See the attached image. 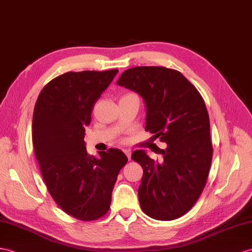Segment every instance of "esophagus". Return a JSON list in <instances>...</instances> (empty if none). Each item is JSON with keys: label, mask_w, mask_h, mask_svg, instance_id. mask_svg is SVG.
Instances as JSON below:
<instances>
[{"label": "esophagus", "mask_w": 252, "mask_h": 252, "mask_svg": "<svg viewBox=\"0 0 252 252\" xmlns=\"http://www.w3.org/2000/svg\"><path fill=\"white\" fill-rule=\"evenodd\" d=\"M124 153L126 154L127 158L130 160V158H131V152H130V150H124Z\"/></svg>", "instance_id": "obj_1"}]
</instances>
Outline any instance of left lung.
<instances>
[{
	"mask_svg": "<svg viewBox=\"0 0 252 252\" xmlns=\"http://www.w3.org/2000/svg\"><path fill=\"white\" fill-rule=\"evenodd\" d=\"M116 84L137 93L145 105V129L167 143L162 160L144 150L131 155L143 176L138 189L142 211L157 220H173L191 208L206 184L213 147L204 100L180 71L160 66L132 67Z\"/></svg>",
	"mask_w": 252,
	"mask_h": 252,
	"instance_id": "8db88e82",
	"label": "left lung"
}]
</instances>
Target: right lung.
Segmentation results:
<instances>
[{"mask_svg": "<svg viewBox=\"0 0 252 252\" xmlns=\"http://www.w3.org/2000/svg\"><path fill=\"white\" fill-rule=\"evenodd\" d=\"M118 72H66L41 90L34 108V152L48 191L79 220H95L109 211L114 184L128 160L119 149L91 156L83 140L96 100Z\"/></svg>", "mask_w": 252, "mask_h": 252, "instance_id": "add662e5", "label": "right lung"}]
</instances>
